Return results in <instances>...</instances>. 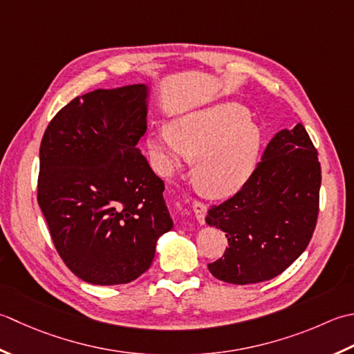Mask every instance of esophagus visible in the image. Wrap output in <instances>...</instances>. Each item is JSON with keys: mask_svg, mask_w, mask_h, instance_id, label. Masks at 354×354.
<instances>
[{"mask_svg": "<svg viewBox=\"0 0 354 354\" xmlns=\"http://www.w3.org/2000/svg\"><path fill=\"white\" fill-rule=\"evenodd\" d=\"M192 209H194V214H196L197 221L200 223V225H205V218H206V212H207L206 205L200 203V201H194Z\"/></svg>", "mask_w": 354, "mask_h": 354, "instance_id": "obj_1", "label": "esophagus"}]
</instances>
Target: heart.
Listing matches in <instances>:
<instances>
[{"label":"heart","mask_w":354,"mask_h":354,"mask_svg":"<svg viewBox=\"0 0 354 354\" xmlns=\"http://www.w3.org/2000/svg\"><path fill=\"white\" fill-rule=\"evenodd\" d=\"M261 145V128L235 102L187 111L147 137L149 156L162 176L196 158L194 176L214 198L243 189L257 168Z\"/></svg>","instance_id":"1"}]
</instances>
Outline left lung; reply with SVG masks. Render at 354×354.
Listing matches in <instances>:
<instances>
[{
  "label": "left lung",
  "mask_w": 354,
  "mask_h": 354,
  "mask_svg": "<svg viewBox=\"0 0 354 354\" xmlns=\"http://www.w3.org/2000/svg\"><path fill=\"white\" fill-rule=\"evenodd\" d=\"M321 165L306 128L277 133L243 189L209 209L206 223L226 232L229 248L207 264L230 284L278 277L306 250L318 218Z\"/></svg>",
  "instance_id": "obj_1"
}]
</instances>
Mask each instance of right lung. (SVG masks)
I'll use <instances>...</instances> for the list:
<instances>
[{
    "label": "right lung",
    "instance_id": "1",
    "mask_svg": "<svg viewBox=\"0 0 354 354\" xmlns=\"http://www.w3.org/2000/svg\"><path fill=\"white\" fill-rule=\"evenodd\" d=\"M149 100L147 84L90 91L64 106L42 137L38 203L57 254L85 283H131L174 226L163 180L137 148Z\"/></svg>",
    "mask_w": 354,
    "mask_h": 354
}]
</instances>
